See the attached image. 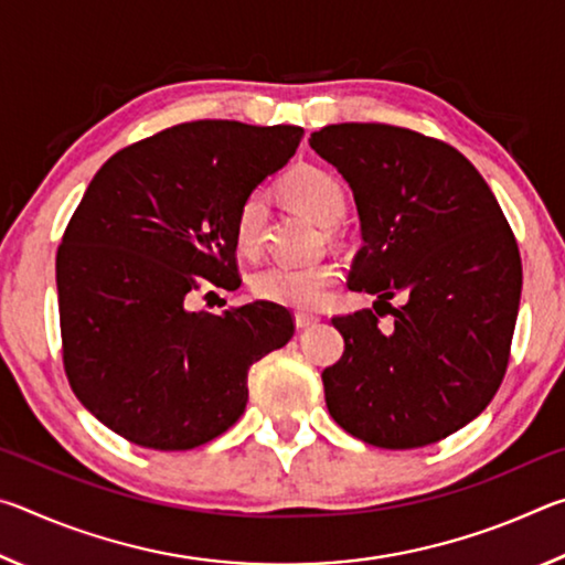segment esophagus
<instances>
[{
	"label": "esophagus",
	"mask_w": 565,
	"mask_h": 565,
	"mask_svg": "<svg viewBox=\"0 0 565 565\" xmlns=\"http://www.w3.org/2000/svg\"><path fill=\"white\" fill-rule=\"evenodd\" d=\"M317 323H319V317H311V313H296V329L299 331L317 327Z\"/></svg>",
	"instance_id": "1"
}]
</instances>
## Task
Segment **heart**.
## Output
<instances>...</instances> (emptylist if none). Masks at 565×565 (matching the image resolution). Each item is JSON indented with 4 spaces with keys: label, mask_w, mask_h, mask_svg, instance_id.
Here are the masks:
<instances>
[{
    "label": "heart",
    "mask_w": 565,
    "mask_h": 565,
    "mask_svg": "<svg viewBox=\"0 0 565 565\" xmlns=\"http://www.w3.org/2000/svg\"><path fill=\"white\" fill-rule=\"evenodd\" d=\"M281 194L291 209L321 226L337 224L347 212V191L341 181L319 167H299L281 181ZM266 224V199L262 191H252L242 199L234 216V238L238 252L246 256L259 254ZM339 281L333 264L289 266L271 264L254 276L252 289L264 301L289 306L296 311H313L327 303L331 289Z\"/></svg>",
    "instance_id": "heart-1"
}]
</instances>
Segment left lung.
<instances>
[{"instance_id": "left-lung-1", "label": "left lung", "mask_w": 565, "mask_h": 565, "mask_svg": "<svg viewBox=\"0 0 565 565\" xmlns=\"http://www.w3.org/2000/svg\"><path fill=\"white\" fill-rule=\"evenodd\" d=\"M311 149L356 199L363 246L349 289L374 311L333 317L343 356L321 374L331 418L379 448L441 441L491 404L509 369L521 254L461 151L391 124H331ZM401 298V307H391Z\"/></svg>"}]
</instances>
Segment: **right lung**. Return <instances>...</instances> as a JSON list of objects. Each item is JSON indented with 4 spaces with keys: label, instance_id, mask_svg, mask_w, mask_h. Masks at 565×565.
<instances>
[{
    "label": "right lung",
    "instance_id": "obj_1",
    "mask_svg": "<svg viewBox=\"0 0 565 565\" xmlns=\"http://www.w3.org/2000/svg\"><path fill=\"white\" fill-rule=\"evenodd\" d=\"M301 137L291 124L186 121L94 174L56 252V291L66 379L114 434L154 451L212 441L244 414L252 363L294 337L279 303L216 317L189 301L199 279L242 286L236 209Z\"/></svg>",
    "mask_w": 565,
    "mask_h": 565
}]
</instances>
